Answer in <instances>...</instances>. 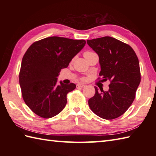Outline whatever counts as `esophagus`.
Segmentation results:
<instances>
[{"instance_id": "esophagus-1", "label": "esophagus", "mask_w": 156, "mask_h": 156, "mask_svg": "<svg viewBox=\"0 0 156 156\" xmlns=\"http://www.w3.org/2000/svg\"><path fill=\"white\" fill-rule=\"evenodd\" d=\"M78 87H80V88H84L86 87V85L84 84H82V83H80L78 84Z\"/></svg>"}]
</instances>
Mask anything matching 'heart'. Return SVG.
Wrapping results in <instances>:
<instances>
[{
    "label": "heart",
    "instance_id": "heart-1",
    "mask_svg": "<svg viewBox=\"0 0 156 156\" xmlns=\"http://www.w3.org/2000/svg\"><path fill=\"white\" fill-rule=\"evenodd\" d=\"M87 53H90V52H89V51H87V52L84 53V54H87Z\"/></svg>",
    "mask_w": 156,
    "mask_h": 156
}]
</instances>
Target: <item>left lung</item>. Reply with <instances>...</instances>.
<instances>
[{
    "instance_id": "1",
    "label": "left lung",
    "mask_w": 156,
    "mask_h": 156,
    "mask_svg": "<svg viewBox=\"0 0 156 156\" xmlns=\"http://www.w3.org/2000/svg\"><path fill=\"white\" fill-rule=\"evenodd\" d=\"M87 44L99 57L102 80L111 82L108 91L100 92L95 87L88 105L98 117L116 119L133 103L141 82L137 56L130 45L108 36L87 40Z\"/></svg>"
}]
</instances>
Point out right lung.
I'll list each match as a JSON object with an SVG mask.
<instances>
[{"mask_svg":"<svg viewBox=\"0 0 156 156\" xmlns=\"http://www.w3.org/2000/svg\"><path fill=\"white\" fill-rule=\"evenodd\" d=\"M86 41L49 37L34 42L23 56L19 72L23 98L31 110L43 118L59 114L67 103L66 96L76 84H58L61 69L84 47Z\"/></svg>","mask_w":156,"mask_h":156,"instance_id":"add662e5","label":"right lung"}]
</instances>
